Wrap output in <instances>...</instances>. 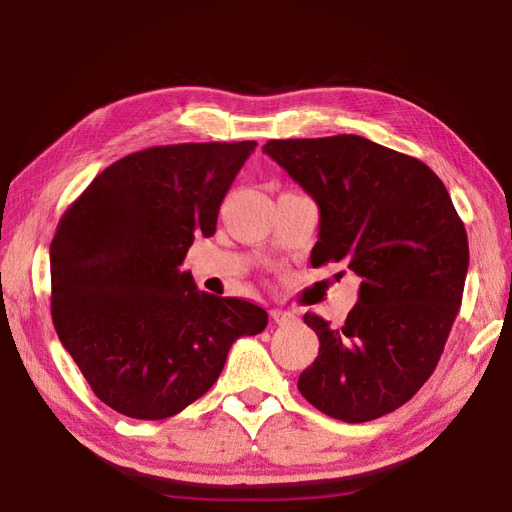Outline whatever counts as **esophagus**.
I'll return each mask as SVG.
<instances>
[{
	"instance_id": "obj_1",
	"label": "esophagus",
	"mask_w": 512,
	"mask_h": 512,
	"mask_svg": "<svg viewBox=\"0 0 512 512\" xmlns=\"http://www.w3.org/2000/svg\"><path fill=\"white\" fill-rule=\"evenodd\" d=\"M270 319H273L277 325H284V323L295 321V314H292V312H286V310H277V308H273V310H270Z\"/></svg>"
}]
</instances>
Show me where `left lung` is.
I'll return each mask as SVG.
<instances>
[{
	"label": "left lung",
	"mask_w": 512,
	"mask_h": 512,
	"mask_svg": "<svg viewBox=\"0 0 512 512\" xmlns=\"http://www.w3.org/2000/svg\"><path fill=\"white\" fill-rule=\"evenodd\" d=\"M264 154L319 206L310 264L345 262L361 277L341 328L303 317L321 347L297 387L325 416L376 420L440 361L469 270L464 224L424 162L363 136L268 140Z\"/></svg>",
	"instance_id": "left-lung-1"
}]
</instances>
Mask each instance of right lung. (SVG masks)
<instances>
[{
	"label": "right lung",
	"mask_w": 512,
	"mask_h": 512,
	"mask_svg": "<svg viewBox=\"0 0 512 512\" xmlns=\"http://www.w3.org/2000/svg\"><path fill=\"white\" fill-rule=\"evenodd\" d=\"M255 147L136 151L99 173L61 217L50 244L54 330L96 398L123 416H176L213 387L239 336L266 328V310L202 292L180 270L195 235L215 233Z\"/></svg>",
	"instance_id": "1"
}]
</instances>
